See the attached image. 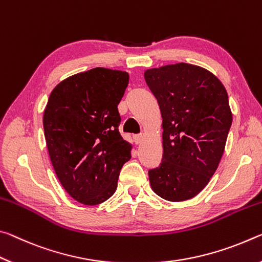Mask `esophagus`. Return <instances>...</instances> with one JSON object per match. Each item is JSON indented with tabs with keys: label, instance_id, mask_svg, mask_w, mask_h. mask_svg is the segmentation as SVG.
Masks as SVG:
<instances>
[{
	"label": "esophagus",
	"instance_id": "obj_1",
	"mask_svg": "<svg viewBox=\"0 0 262 262\" xmlns=\"http://www.w3.org/2000/svg\"><path fill=\"white\" fill-rule=\"evenodd\" d=\"M134 139H135V143H136L137 145H139V144L143 143L144 135H136V136L134 137Z\"/></svg>",
	"mask_w": 262,
	"mask_h": 262
}]
</instances>
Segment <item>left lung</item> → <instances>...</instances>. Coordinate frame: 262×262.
<instances>
[{"label":"left lung","instance_id":"8db88e82","mask_svg":"<svg viewBox=\"0 0 262 262\" xmlns=\"http://www.w3.org/2000/svg\"><path fill=\"white\" fill-rule=\"evenodd\" d=\"M162 117V160L148 171L152 190L170 202L195 197L209 183L232 124L229 97L211 72L190 63L144 73Z\"/></svg>","mask_w":262,"mask_h":262}]
</instances>
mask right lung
I'll return each mask as SVG.
<instances>
[{"mask_svg": "<svg viewBox=\"0 0 262 262\" xmlns=\"http://www.w3.org/2000/svg\"><path fill=\"white\" fill-rule=\"evenodd\" d=\"M126 72L96 67L55 85L42 117L46 146L60 183L84 205L101 204L117 189L132 145L119 135L117 105Z\"/></svg>", "mask_w": 262, "mask_h": 262, "instance_id": "right-lung-1", "label": "right lung"}]
</instances>
